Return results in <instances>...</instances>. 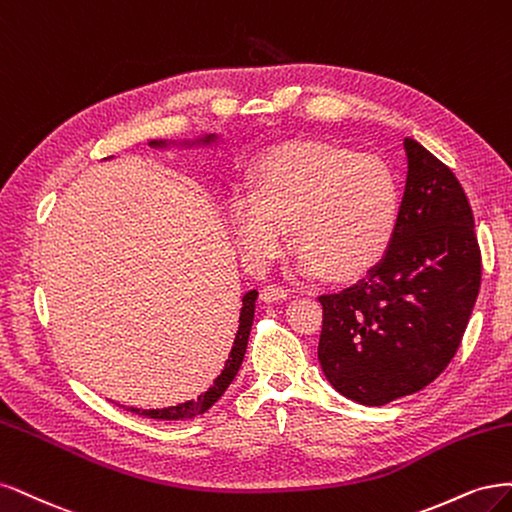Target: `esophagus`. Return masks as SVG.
Here are the masks:
<instances>
[{"label":"esophagus","instance_id":"esophagus-1","mask_svg":"<svg viewBox=\"0 0 512 512\" xmlns=\"http://www.w3.org/2000/svg\"><path fill=\"white\" fill-rule=\"evenodd\" d=\"M289 298V289L280 285H266L261 289V300L263 302H283Z\"/></svg>","mask_w":512,"mask_h":512}]
</instances>
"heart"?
<instances>
[{
	"instance_id": "b5f03b06",
	"label": "heart",
	"mask_w": 512,
	"mask_h": 512,
	"mask_svg": "<svg viewBox=\"0 0 512 512\" xmlns=\"http://www.w3.org/2000/svg\"><path fill=\"white\" fill-rule=\"evenodd\" d=\"M255 185L229 200L234 238L253 263L283 251L291 225L300 268L344 283L374 270L398 229V178L383 159L351 148L317 140L276 146L259 159Z\"/></svg>"
}]
</instances>
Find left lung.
<instances>
[{"instance_id": "left-lung-1", "label": "left lung", "mask_w": 512, "mask_h": 512, "mask_svg": "<svg viewBox=\"0 0 512 512\" xmlns=\"http://www.w3.org/2000/svg\"><path fill=\"white\" fill-rule=\"evenodd\" d=\"M404 151L406 187L387 255L357 285L319 298L323 374L364 406H385L440 376L481 287V251L459 180L412 138Z\"/></svg>"}]
</instances>
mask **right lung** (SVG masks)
Segmentation results:
<instances>
[{"label":"right lung","mask_w":512,"mask_h":512,"mask_svg":"<svg viewBox=\"0 0 512 512\" xmlns=\"http://www.w3.org/2000/svg\"><path fill=\"white\" fill-rule=\"evenodd\" d=\"M221 142L219 134H206V136H197L193 140H151L148 146L151 148H210L217 146ZM257 289H251L249 293L242 295V308H240V325L238 332L232 344V351H229V357L225 359V366L221 370V374L214 378V383L202 393L197 395V400H189L183 404L176 406H168V408H134L129 406L127 410L136 412L140 417H148V419H163V421H180V419H193L197 415H204V412L214 404L221 400V395L227 391V387L232 385V381L236 378L242 359L246 353V344H249V336H251V327H253V319H255V302H257Z\"/></svg>","instance_id":"right-lung-1"}]
</instances>
